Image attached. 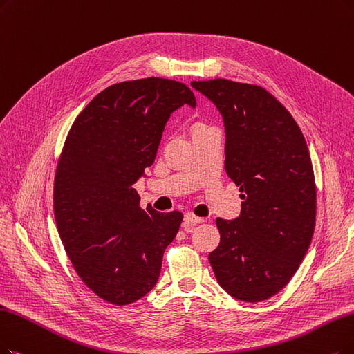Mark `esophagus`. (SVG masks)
Masks as SVG:
<instances>
[{"instance_id":"34e87169","label":"esophagus","mask_w":354,"mask_h":354,"mask_svg":"<svg viewBox=\"0 0 354 354\" xmlns=\"http://www.w3.org/2000/svg\"><path fill=\"white\" fill-rule=\"evenodd\" d=\"M202 222H205L203 218H199V216H196L193 214H186L185 215V222H183V228H185V231L190 232L194 228V225L202 223Z\"/></svg>"}]
</instances>
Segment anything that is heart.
I'll return each instance as SVG.
<instances>
[{
    "label": "heart",
    "instance_id": "heart-1",
    "mask_svg": "<svg viewBox=\"0 0 354 354\" xmlns=\"http://www.w3.org/2000/svg\"><path fill=\"white\" fill-rule=\"evenodd\" d=\"M199 126H202V124H199ZM196 128H197V126H196Z\"/></svg>",
    "mask_w": 354,
    "mask_h": 354
}]
</instances>
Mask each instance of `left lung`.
Segmentation results:
<instances>
[{
  "mask_svg": "<svg viewBox=\"0 0 354 354\" xmlns=\"http://www.w3.org/2000/svg\"><path fill=\"white\" fill-rule=\"evenodd\" d=\"M192 87L221 111L225 169L243 199L236 219H216L221 243L210 266L235 299L266 301L289 283L314 235L317 187L306 140L263 87L223 78Z\"/></svg>",
  "mask_w": 354,
  "mask_h": 354,
  "instance_id": "1",
  "label": "left lung"
}]
</instances>
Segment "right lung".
Returning a JSON list of instances; mask_svg holds the SVG:
<instances>
[{
    "mask_svg": "<svg viewBox=\"0 0 354 354\" xmlns=\"http://www.w3.org/2000/svg\"><path fill=\"white\" fill-rule=\"evenodd\" d=\"M185 104L194 107L196 98L178 81L113 84L68 132L55 174V221L77 274L109 304L151 292L178 232L181 212L142 209L133 185L153 164L168 118Z\"/></svg>",
    "mask_w": 354,
    "mask_h": 354,
    "instance_id": "1",
    "label": "right lung"
}]
</instances>
